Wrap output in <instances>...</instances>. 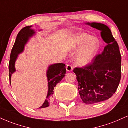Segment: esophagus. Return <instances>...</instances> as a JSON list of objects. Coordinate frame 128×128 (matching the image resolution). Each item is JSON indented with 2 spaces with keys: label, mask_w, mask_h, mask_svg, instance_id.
<instances>
[{
  "label": "esophagus",
  "mask_w": 128,
  "mask_h": 128,
  "mask_svg": "<svg viewBox=\"0 0 128 128\" xmlns=\"http://www.w3.org/2000/svg\"><path fill=\"white\" fill-rule=\"evenodd\" d=\"M66 70H67V72H72L73 70V67L70 64H68L66 66Z\"/></svg>",
  "instance_id": "34e87169"
}]
</instances>
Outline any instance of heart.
I'll use <instances>...</instances> for the list:
<instances>
[{
  "instance_id": "obj_1",
  "label": "heart",
  "mask_w": 128,
  "mask_h": 128,
  "mask_svg": "<svg viewBox=\"0 0 128 128\" xmlns=\"http://www.w3.org/2000/svg\"><path fill=\"white\" fill-rule=\"evenodd\" d=\"M71 49H78L81 47L76 58V62L80 66H85L92 62L100 47V41L95 36L87 33H78L69 41Z\"/></svg>"
}]
</instances>
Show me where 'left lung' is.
Listing matches in <instances>:
<instances>
[{
    "label": "left lung",
    "instance_id": "8db88e82",
    "mask_svg": "<svg viewBox=\"0 0 128 128\" xmlns=\"http://www.w3.org/2000/svg\"><path fill=\"white\" fill-rule=\"evenodd\" d=\"M86 24L101 31L107 44L103 52L91 63L73 70L81 99L85 104H91L108 100L116 92L121 79L122 57L118 44L107 26L97 22Z\"/></svg>",
    "mask_w": 128,
    "mask_h": 128
}]
</instances>
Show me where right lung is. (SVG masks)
<instances>
[{
    "instance_id": "add662e5",
    "label": "right lung",
    "mask_w": 128,
    "mask_h": 128,
    "mask_svg": "<svg viewBox=\"0 0 128 128\" xmlns=\"http://www.w3.org/2000/svg\"><path fill=\"white\" fill-rule=\"evenodd\" d=\"M32 26H27L23 28L18 34L16 40L12 48L10 56V61L9 63V71H10V84L12 74L15 72V64L17 59L18 55L23 52L24 46L28 42L29 39L35 34V32L31 28ZM66 64L62 63L52 64L49 66L46 72V76L48 82V92L43 105L39 108H46L49 106V102L54 94V88L56 84L60 83L66 76Z\"/></svg>"
}]
</instances>
